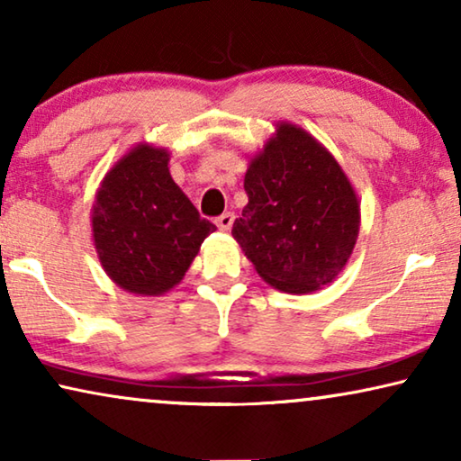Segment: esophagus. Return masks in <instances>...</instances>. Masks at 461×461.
<instances>
[{"instance_id":"obj_1","label":"esophagus","mask_w":461,"mask_h":461,"mask_svg":"<svg viewBox=\"0 0 461 461\" xmlns=\"http://www.w3.org/2000/svg\"><path fill=\"white\" fill-rule=\"evenodd\" d=\"M232 222H235V216H232L230 212H226V213H222V216L216 218V226H218V229L222 230V232H229Z\"/></svg>"}]
</instances>
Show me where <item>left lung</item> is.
<instances>
[{"label": "left lung", "mask_w": 461, "mask_h": 461, "mask_svg": "<svg viewBox=\"0 0 461 461\" xmlns=\"http://www.w3.org/2000/svg\"><path fill=\"white\" fill-rule=\"evenodd\" d=\"M248 205L232 237L256 273L285 294L338 279L355 249L361 201L342 166L300 125L279 122L245 172Z\"/></svg>", "instance_id": "8db88e82"}]
</instances>
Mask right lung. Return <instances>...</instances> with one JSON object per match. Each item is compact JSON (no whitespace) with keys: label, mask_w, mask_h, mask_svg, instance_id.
Wrapping results in <instances>:
<instances>
[{"label":"right lung","mask_w":461,"mask_h":461,"mask_svg":"<svg viewBox=\"0 0 461 461\" xmlns=\"http://www.w3.org/2000/svg\"><path fill=\"white\" fill-rule=\"evenodd\" d=\"M167 149L138 142L100 182L92 241L104 273L136 295H163L185 279L216 230L169 174Z\"/></svg>","instance_id":"1"}]
</instances>
